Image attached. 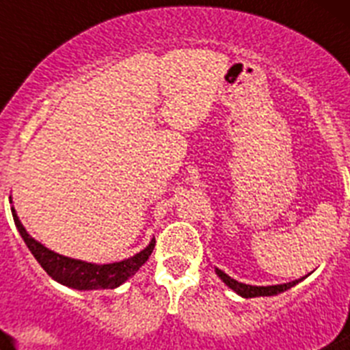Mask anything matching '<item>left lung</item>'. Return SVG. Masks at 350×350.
I'll use <instances>...</instances> for the list:
<instances>
[{"label": "left lung", "instance_id": "1", "mask_svg": "<svg viewBox=\"0 0 350 350\" xmlns=\"http://www.w3.org/2000/svg\"><path fill=\"white\" fill-rule=\"evenodd\" d=\"M215 273H217L219 279L226 284V286L233 289L237 295H240L242 298H256V296H275V295H280L284 291L291 289V287L298 284L299 280H295V282H287V284H279V286H249V284H242L238 282V280L231 279L230 275H226L224 271L215 268Z\"/></svg>", "mask_w": 350, "mask_h": 350}]
</instances>
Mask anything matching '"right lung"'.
<instances>
[{"label": "right lung", "instance_id": "add662e5", "mask_svg": "<svg viewBox=\"0 0 350 350\" xmlns=\"http://www.w3.org/2000/svg\"><path fill=\"white\" fill-rule=\"evenodd\" d=\"M12 215H14L15 228H17V231L23 237L27 249L31 250V254L35 256L36 261L40 262V267L47 271L49 277H52L55 282L77 291L113 289V287H119L131 275H135L140 270V267L147 261L148 256L152 254L154 245H156V238H152L150 243L144 250L137 252L133 258L119 262H110V265H94V262L66 258V256H61L54 252V250L47 249L45 245L36 242L35 238L29 237L23 222L18 221L14 206H12Z\"/></svg>", "mask_w": 350, "mask_h": 350}]
</instances>
